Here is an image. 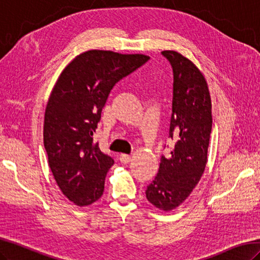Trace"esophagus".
<instances>
[{"mask_svg":"<svg viewBox=\"0 0 260 260\" xmlns=\"http://www.w3.org/2000/svg\"><path fill=\"white\" fill-rule=\"evenodd\" d=\"M119 160H120V162H121V163L126 164V163L130 162L131 156L128 155V154H121V155H120V157H119Z\"/></svg>","mask_w":260,"mask_h":260,"instance_id":"esophagus-1","label":"esophagus"}]
</instances>
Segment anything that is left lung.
<instances>
[{
    "label": "left lung",
    "mask_w": 260,
    "mask_h": 260,
    "mask_svg": "<svg viewBox=\"0 0 260 260\" xmlns=\"http://www.w3.org/2000/svg\"><path fill=\"white\" fill-rule=\"evenodd\" d=\"M162 55L173 69V100L169 138L175 141L169 157L161 156L159 172L145 195L152 205L172 211L198 185L207 162L212 131V103L203 74L175 50Z\"/></svg>",
    "instance_id": "obj_1"
}]
</instances>
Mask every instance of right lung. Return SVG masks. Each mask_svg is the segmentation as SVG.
Wrapping results in <instances>:
<instances>
[{
    "label": "right lung",
    "instance_id": "right-lung-1",
    "mask_svg": "<svg viewBox=\"0 0 260 260\" xmlns=\"http://www.w3.org/2000/svg\"><path fill=\"white\" fill-rule=\"evenodd\" d=\"M149 59L92 49L76 56L57 79L44 118V147L57 185L76 205L101 198L113 164L92 138L107 98L120 79Z\"/></svg>",
    "mask_w": 260,
    "mask_h": 260
}]
</instances>
